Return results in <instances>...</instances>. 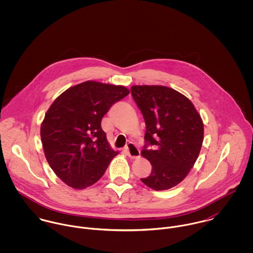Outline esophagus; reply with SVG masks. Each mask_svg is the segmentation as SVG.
Returning a JSON list of instances; mask_svg holds the SVG:
<instances>
[{"label": "esophagus", "mask_w": 253, "mask_h": 253, "mask_svg": "<svg viewBox=\"0 0 253 253\" xmlns=\"http://www.w3.org/2000/svg\"><path fill=\"white\" fill-rule=\"evenodd\" d=\"M125 151L126 152L127 156L131 159H137L140 157V151L139 149L136 147V145L133 143H128L127 146L125 148Z\"/></svg>", "instance_id": "34e87169"}]
</instances>
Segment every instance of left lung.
<instances>
[{"label":"left lung","mask_w":253,"mask_h":253,"mask_svg":"<svg viewBox=\"0 0 253 253\" xmlns=\"http://www.w3.org/2000/svg\"><path fill=\"white\" fill-rule=\"evenodd\" d=\"M130 91L146 125L141 155L152 165L150 175L141 181L156 191L170 189L187 176L199 157L202 118L190 99L173 88L133 85Z\"/></svg>","instance_id":"obj_1"}]
</instances>
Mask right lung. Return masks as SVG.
Masks as SVG:
<instances>
[{
  "instance_id": "add662e5",
  "label": "right lung",
  "mask_w": 253,
  "mask_h": 253,
  "mask_svg": "<svg viewBox=\"0 0 253 253\" xmlns=\"http://www.w3.org/2000/svg\"><path fill=\"white\" fill-rule=\"evenodd\" d=\"M129 90L87 81L66 89L47 110L41 126L45 159L54 173L74 189L99 180L118 155L109 145L101 120Z\"/></svg>"
}]
</instances>
